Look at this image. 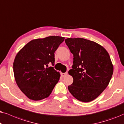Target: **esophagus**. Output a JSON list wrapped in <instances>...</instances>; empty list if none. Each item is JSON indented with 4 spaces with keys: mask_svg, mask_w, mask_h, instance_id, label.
Here are the masks:
<instances>
[{
    "mask_svg": "<svg viewBox=\"0 0 124 124\" xmlns=\"http://www.w3.org/2000/svg\"><path fill=\"white\" fill-rule=\"evenodd\" d=\"M61 74V76H62V77H65V76H66L67 75V72H65V73H62V72Z\"/></svg>",
    "mask_w": 124,
    "mask_h": 124,
    "instance_id": "esophagus-1",
    "label": "esophagus"
}]
</instances>
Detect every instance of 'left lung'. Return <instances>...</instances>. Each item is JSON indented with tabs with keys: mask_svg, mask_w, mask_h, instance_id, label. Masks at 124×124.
<instances>
[{
	"mask_svg": "<svg viewBox=\"0 0 124 124\" xmlns=\"http://www.w3.org/2000/svg\"><path fill=\"white\" fill-rule=\"evenodd\" d=\"M66 44L74 56L69 74L73 83L68 86L71 95L82 102L91 101L108 86L113 66L107 51L99 44L82 38H68Z\"/></svg>",
	"mask_w": 124,
	"mask_h": 124,
	"instance_id": "1",
	"label": "left lung"
}]
</instances>
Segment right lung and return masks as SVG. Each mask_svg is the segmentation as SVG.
Masks as SVG:
<instances>
[{
  "mask_svg": "<svg viewBox=\"0 0 124 124\" xmlns=\"http://www.w3.org/2000/svg\"><path fill=\"white\" fill-rule=\"evenodd\" d=\"M65 38L49 36L33 39L16 55L14 73L20 90L29 99L37 101L46 98L59 80L60 74L53 67L54 53Z\"/></svg>",
  "mask_w": 124,
  "mask_h": 124,
  "instance_id": "add662e5",
  "label": "right lung"
}]
</instances>
